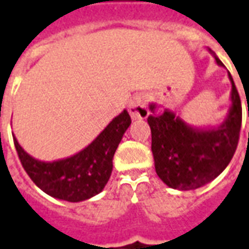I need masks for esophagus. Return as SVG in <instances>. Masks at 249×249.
Here are the masks:
<instances>
[{
    "label": "esophagus",
    "instance_id": "1",
    "mask_svg": "<svg viewBox=\"0 0 249 249\" xmlns=\"http://www.w3.org/2000/svg\"><path fill=\"white\" fill-rule=\"evenodd\" d=\"M129 115L132 120H143L149 116V109L146 107V99L145 96L137 95L133 96V99L129 101Z\"/></svg>",
    "mask_w": 249,
    "mask_h": 249
}]
</instances>
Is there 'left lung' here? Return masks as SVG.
Masks as SVG:
<instances>
[{"mask_svg":"<svg viewBox=\"0 0 249 249\" xmlns=\"http://www.w3.org/2000/svg\"><path fill=\"white\" fill-rule=\"evenodd\" d=\"M209 51L216 64L224 67L213 50ZM228 79L231 107L226 119L216 126H193L173 110L165 108L157 113L160 106L149 104L152 115L148 117V124L152 130L154 167L160 179L171 189L195 190L207 185L233 157L242 126V103L230 72Z\"/></svg>","mask_w":249,"mask_h":249,"instance_id":"8db88e82","label":"left lung"}]
</instances>
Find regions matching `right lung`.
Segmentation results:
<instances>
[{"label":"right lung","instance_id":"1","mask_svg":"<svg viewBox=\"0 0 249 249\" xmlns=\"http://www.w3.org/2000/svg\"><path fill=\"white\" fill-rule=\"evenodd\" d=\"M129 113L124 109L110 121L88 146L71 157L40 161L22 148L14 137L18 157L31 181L53 198L83 202L104 190L113 169V156L129 128Z\"/></svg>","mask_w":249,"mask_h":249}]
</instances>
